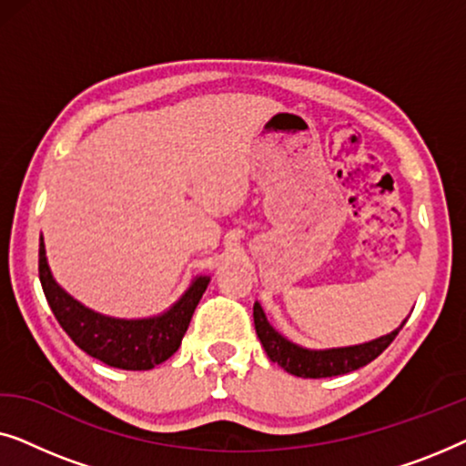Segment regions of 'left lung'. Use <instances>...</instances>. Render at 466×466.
Returning a JSON list of instances; mask_svg holds the SVG:
<instances>
[{"instance_id": "obj_1", "label": "left lung", "mask_w": 466, "mask_h": 466, "mask_svg": "<svg viewBox=\"0 0 466 466\" xmlns=\"http://www.w3.org/2000/svg\"><path fill=\"white\" fill-rule=\"evenodd\" d=\"M407 320H403V324ZM403 324H400L399 329H394L392 333L381 335L373 341L359 343V346L308 350L289 341L284 335H279L278 330L271 327L269 320H267L260 303H254V329H257V335L260 343H263L267 356H269L273 362H278L284 371L297 375V378H333V375H343L369 365V362L378 359V356L390 346L394 337L399 335V330L403 329Z\"/></svg>"}]
</instances>
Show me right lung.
Segmentation results:
<instances>
[{
	"instance_id": "1",
	"label": "right lung",
	"mask_w": 466,
	"mask_h": 466,
	"mask_svg": "<svg viewBox=\"0 0 466 466\" xmlns=\"http://www.w3.org/2000/svg\"><path fill=\"white\" fill-rule=\"evenodd\" d=\"M40 282L55 318L76 346L110 367L148 371L177 352L209 278H195L188 290L161 316L139 320L104 316L85 308L55 282L40 238Z\"/></svg>"
}]
</instances>
